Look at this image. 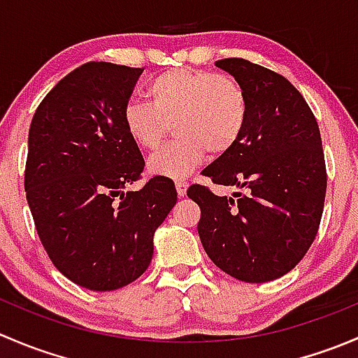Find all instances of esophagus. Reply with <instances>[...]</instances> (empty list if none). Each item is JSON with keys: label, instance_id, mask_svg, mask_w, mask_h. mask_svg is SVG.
Masks as SVG:
<instances>
[{"label": "esophagus", "instance_id": "obj_1", "mask_svg": "<svg viewBox=\"0 0 358 358\" xmlns=\"http://www.w3.org/2000/svg\"><path fill=\"white\" fill-rule=\"evenodd\" d=\"M175 187H176V192H178V196L183 197L187 194V189H189V183L183 182V180H180V182L175 183Z\"/></svg>", "mask_w": 358, "mask_h": 358}]
</instances>
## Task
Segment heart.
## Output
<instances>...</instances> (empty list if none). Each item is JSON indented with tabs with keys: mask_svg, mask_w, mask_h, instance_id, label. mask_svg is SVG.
Listing matches in <instances>:
<instances>
[{
	"mask_svg": "<svg viewBox=\"0 0 358 358\" xmlns=\"http://www.w3.org/2000/svg\"><path fill=\"white\" fill-rule=\"evenodd\" d=\"M149 103L128 102L122 128L142 150H154L173 124L178 138L147 162L152 175L183 180L206 152L223 156L246 129L249 100L239 81L202 69H171L147 86Z\"/></svg>",
	"mask_w": 358,
	"mask_h": 358,
	"instance_id": "1",
	"label": "heart"
}]
</instances>
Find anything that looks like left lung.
Returning <instances> with one entry per match:
<instances>
[{
  "label": "left lung",
  "instance_id": "8db88e82",
  "mask_svg": "<svg viewBox=\"0 0 358 358\" xmlns=\"http://www.w3.org/2000/svg\"><path fill=\"white\" fill-rule=\"evenodd\" d=\"M216 67L241 83L249 117L236 147L202 175L246 194L192 185L187 196L201 208L197 232L211 262L244 282H268L301 262L319 230L327 187L319 124L284 76L244 59Z\"/></svg>",
  "mask_w": 358,
  "mask_h": 358
}]
</instances>
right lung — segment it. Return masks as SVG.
Segmentation results:
<instances>
[{
	"instance_id": "obj_1",
	"label": "right lung",
	"mask_w": 358,
	"mask_h": 358,
	"mask_svg": "<svg viewBox=\"0 0 358 358\" xmlns=\"http://www.w3.org/2000/svg\"><path fill=\"white\" fill-rule=\"evenodd\" d=\"M143 69L88 62L43 99L29 128L25 192L43 248L78 286L114 291L138 279L154 234L176 204L175 183L143 171L122 109Z\"/></svg>"
}]
</instances>
